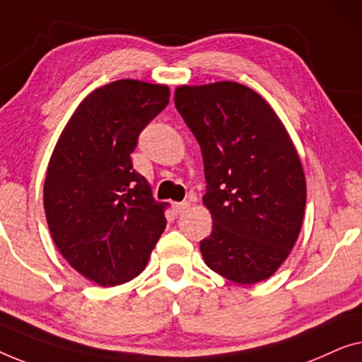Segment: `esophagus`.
Listing matches in <instances>:
<instances>
[{"label": "esophagus", "instance_id": "obj_1", "mask_svg": "<svg viewBox=\"0 0 362 362\" xmlns=\"http://www.w3.org/2000/svg\"><path fill=\"white\" fill-rule=\"evenodd\" d=\"M188 208H190V202H177L174 203V211L177 215H182V213H185Z\"/></svg>", "mask_w": 362, "mask_h": 362}]
</instances>
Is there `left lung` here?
<instances>
[{
    "label": "left lung",
    "instance_id": "left-lung-1",
    "mask_svg": "<svg viewBox=\"0 0 362 362\" xmlns=\"http://www.w3.org/2000/svg\"><path fill=\"white\" fill-rule=\"evenodd\" d=\"M175 108L198 141L213 230L200 241L211 271L251 285L287 259L302 228L307 183L271 105L234 81L179 86Z\"/></svg>",
    "mask_w": 362,
    "mask_h": 362
}]
</instances>
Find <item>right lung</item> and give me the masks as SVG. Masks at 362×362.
<instances>
[{
  "label": "right lung",
  "instance_id": "1",
  "mask_svg": "<svg viewBox=\"0 0 362 362\" xmlns=\"http://www.w3.org/2000/svg\"><path fill=\"white\" fill-rule=\"evenodd\" d=\"M165 85L118 80L86 96L49 160L44 210L55 246L101 287L144 271L165 230V203L132 169L141 131L169 105Z\"/></svg>",
  "mask_w": 362,
  "mask_h": 362
}]
</instances>
